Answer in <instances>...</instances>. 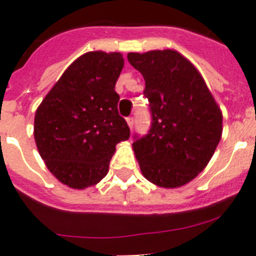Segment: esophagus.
<instances>
[{"instance_id":"esophagus-1","label":"esophagus","mask_w":256,"mask_h":256,"mask_svg":"<svg viewBox=\"0 0 256 256\" xmlns=\"http://www.w3.org/2000/svg\"><path fill=\"white\" fill-rule=\"evenodd\" d=\"M126 120H128V128H134V124H136V120H134V118H132V116H128V118Z\"/></svg>"}]
</instances>
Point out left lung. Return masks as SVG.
Masks as SVG:
<instances>
[{
  "mask_svg": "<svg viewBox=\"0 0 256 256\" xmlns=\"http://www.w3.org/2000/svg\"><path fill=\"white\" fill-rule=\"evenodd\" d=\"M144 78L152 126L134 136L140 171L160 187L186 184L206 168L222 136V112L188 60L175 50L128 53Z\"/></svg>",
  "mask_w": 256,
  "mask_h": 256,
  "instance_id": "1",
  "label": "left lung"
}]
</instances>
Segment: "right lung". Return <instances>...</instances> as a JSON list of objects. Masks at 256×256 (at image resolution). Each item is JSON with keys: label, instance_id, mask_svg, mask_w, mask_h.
Returning a JSON list of instances; mask_svg holds the SVG:
<instances>
[{"label": "right lung", "instance_id": "obj_1", "mask_svg": "<svg viewBox=\"0 0 256 256\" xmlns=\"http://www.w3.org/2000/svg\"><path fill=\"white\" fill-rule=\"evenodd\" d=\"M120 53L88 52L65 70L38 106L34 140L50 172L72 188L96 184L130 128L118 112Z\"/></svg>", "mask_w": 256, "mask_h": 256}]
</instances>
